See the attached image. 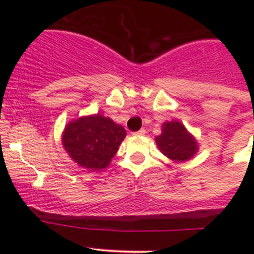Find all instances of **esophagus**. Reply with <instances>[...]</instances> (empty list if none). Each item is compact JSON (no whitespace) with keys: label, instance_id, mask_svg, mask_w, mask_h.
Returning <instances> with one entry per match:
<instances>
[{"label":"esophagus","instance_id":"34e87169","mask_svg":"<svg viewBox=\"0 0 254 254\" xmlns=\"http://www.w3.org/2000/svg\"><path fill=\"white\" fill-rule=\"evenodd\" d=\"M145 134H146V130L145 129H141V130H139V131L134 132V134H132V135H135V136H142V135H145Z\"/></svg>","mask_w":254,"mask_h":254}]
</instances>
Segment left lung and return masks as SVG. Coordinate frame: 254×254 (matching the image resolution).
Masks as SVG:
<instances>
[{"label": "left lung", "mask_w": 254, "mask_h": 254, "mask_svg": "<svg viewBox=\"0 0 254 254\" xmlns=\"http://www.w3.org/2000/svg\"><path fill=\"white\" fill-rule=\"evenodd\" d=\"M158 150L175 162H186L198 152V141L178 120L162 124V132L156 136Z\"/></svg>", "instance_id": "left-lung-1"}]
</instances>
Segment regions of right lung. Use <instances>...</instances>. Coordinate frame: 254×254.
I'll return each mask as SVG.
<instances>
[{
    "label": "right lung",
    "instance_id": "right-lung-1",
    "mask_svg": "<svg viewBox=\"0 0 254 254\" xmlns=\"http://www.w3.org/2000/svg\"><path fill=\"white\" fill-rule=\"evenodd\" d=\"M125 136L127 131L122 125L97 113L67 123L61 141L73 162L96 172L111 165Z\"/></svg>",
    "mask_w": 254,
    "mask_h": 254
}]
</instances>
